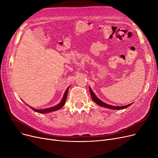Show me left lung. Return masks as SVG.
<instances>
[{
  "label": "left lung",
  "instance_id": "1",
  "mask_svg": "<svg viewBox=\"0 0 158 158\" xmlns=\"http://www.w3.org/2000/svg\"><path fill=\"white\" fill-rule=\"evenodd\" d=\"M89 92H90V95L92 96V98L93 99V101H94V102H95L97 105L100 106L101 107H106V108H109L111 110H123V109H125L127 108V107H129V106H131L132 104H129L128 105H126V106H111L110 104H107L105 102H104L103 101H102L101 100H100L94 94V92L92 91V89H91L90 87H89Z\"/></svg>",
  "mask_w": 158,
  "mask_h": 158
}]
</instances>
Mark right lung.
Listing matches in <instances>:
<instances>
[{
  "mask_svg": "<svg viewBox=\"0 0 158 158\" xmlns=\"http://www.w3.org/2000/svg\"><path fill=\"white\" fill-rule=\"evenodd\" d=\"M70 86H69L67 88V89H66L65 92L63 95V98L61 101L57 105L55 106H53V107H49V108H45V109H40V110H38V109H35L34 108V107H32L31 106H29L28 105V106H29V107H31V108L34 110L35 111L37 112V113H51V112H52V111H57L58 110L61 109V107H63L66 102V97H67V94H68V91H69V89Z\"/></svg>",
  "mask_w": 158,
  "mask_h": 158,
  "instance_id": "obj_1",
  "label": "right lung"
}]
</instances>
